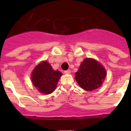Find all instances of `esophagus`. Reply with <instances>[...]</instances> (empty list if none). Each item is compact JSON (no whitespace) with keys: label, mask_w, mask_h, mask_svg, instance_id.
Segmentation results:
<instances>
[{"label":"esophagus","mask_w":131,"mask_h":131,"mask_svg":"<svg viewBox=\"0 0 131 131\" xmlns=\"http://www.w3.org/2000/svg\"><path fill=\"white\" fill-rule=\"evenodd\" d=\"M64 73L65 74H70L71 73V70H67L64 71Z\"/></svg>","instance_id":"34e87169"}]
</instances>
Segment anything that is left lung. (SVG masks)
Instances as JSON below:
<instances>
[{
    "label": "left lung",
    "mask_w": 131,
    "mask_h": 131,
    "mask_svg": "<svg viewBox=\"0 0 131 131\" xmlns=\"http://www.w3.org/2000/svg\"><path fill=\"white\" fill-rule=\"evenodd\" d=\"M75 75V80L80 88L91 91L101 86L106 73L105 68L97 61L85 58Z\"/></svg>",
    "instance_id": "1"
}]
</instances>
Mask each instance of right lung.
Segmentation results:
<instances>
[{
  "instance_id": "add662e5",
  "label": "right lung",
  "mask_w": 131,
  "mask_h": 131,
  "mask_svg": "<svg viewBox=\"0 0 131 131\" xmlns=\"http://www.w3.org/2000/svg\"><path fill=\"white\" fill-rule=\"evenodd\" d=\"M61 75V72L53 70L50 64L46 61L38 64L33 71L31 81L39 92L49 94L56 89Z\"/></svg>"
}]
</instances>
